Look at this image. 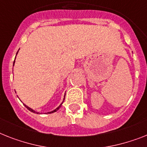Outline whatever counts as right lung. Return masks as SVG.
<instances>
[{
  "mask_svg": "<svg viewBox=\"0 0 147 147\" xmlns=\"http://www.w3.org/2000/svg\"><path fill=\"white\" fill-rule=\"evenodd\" d=\"M14 63H15V61H14V62H13V66H14ZM61 105H62V104H61ZM61 105H60L59 106L58 108H57L56 109H55V110H54V111H51V112H49V113H54V112H56L57 111H58V110L60 109V107H61ZM25 107H26V108H28V109L29 110V111H31V112H33V113H36V112H35V111H34V110H33V109H31V108H30L29 107H28V106H26V105H25Z\"/></svg>",
  "mask_w": 147,
  "mask_h": 147,
  "instance_id": "right-lung-1",
  "label": "right lung"
}]
</instances>
